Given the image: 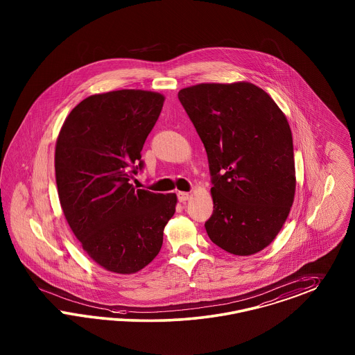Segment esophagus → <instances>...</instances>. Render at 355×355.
Instances as JSON below:
<instances>
[{"mask_svg": "<svg viewBox=\"0 0 355 355\" xmlns=\"http://www.w3.org/2000/svg\"><path fill=\"white\" fill-rule=\"evenodd\" d=\"M177 196H178V200H180V202H186V200H189L190 196H191L189 193H184V191H180Z\"/></svg>", "mask_w": 355, "mask_h": 355, "instance_id": "obj_1", "label": "esophagus"}]
</instances>
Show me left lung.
I'll list each match as a JSON object with an SVG mask.
<instances>
[{
	"instance_id": "obj_1",
	"label": "left lung",
	"mask_w": 355,
	"mask_h": 355,
	"mask_svg": "<svg viewBox=\"0 0 355 355\" xmlns=\"http://www.w3.org/2000/svg\"><path fill=\"white\" fill-rule=\"evenodd\" d=\"M178 98L207 152L214 184L208 237L234 256L261 252L281 231L295 196L286 115L246 81L189 86Z\"/></svg>"
}]
</instances>
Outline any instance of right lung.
Returning <instances> with one entry per match:
<instances>
[{"label": "right lung", "instance_id": "add662e5", "mask_svg": "<svg viewBox=\"0 0 355 355\" xmlns=\"http://www.w3.org/2000/svg\"><path fill=\"white\" fill-rule=\"evenodd\" d=\"M165 97L123 89L81 101L62 123L55 148L64 216L101 268L134 274L159 254L177 196L136 189L141 149Z\"/></svg>", "mask_w": 355, "mask_h": 355}]
</instances>
